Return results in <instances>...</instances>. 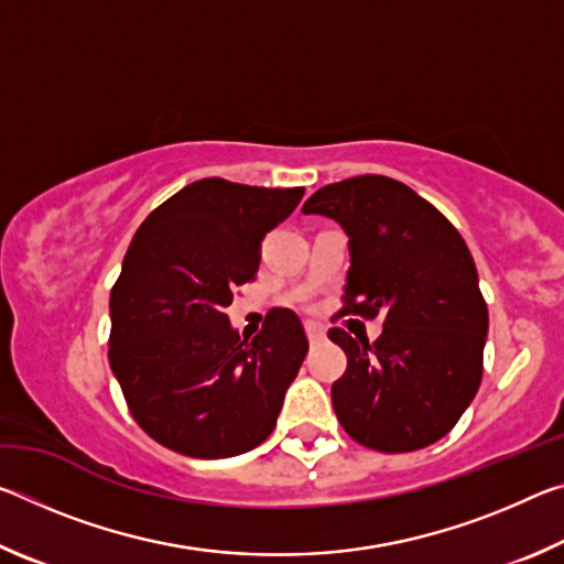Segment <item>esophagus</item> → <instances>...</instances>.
<instances>
[{
	"label": "esophagus",
	"mask_w": 564,
	"mask_h": 564,
	"mask_svg": "<svg viewBox=\"0 0 564 564\" xmlns=\"http://www.w3.org/2000/svg\"><path fill=\"white\" fill-rule=\"evenodd\" d=\"M305 336H308L311 343H321L323 338H326V328H323L316 321H308L305 323Z\"/></svg>",
	"instance_id": "obj_1"
}]
</instances>
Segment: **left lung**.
Wrapping results in <instances>:
<instances>
[{"mask_svg": "<svg viewBox=\"0 0 564 564\" xmlns=\"http://www.w3.org/2000/svg\"><path fill=\"white\" fill-rule=\"evenodd\" d=\"M303 214L338 221L350 269L333 316H383V333L352 338L330 328L348 368L330 388L352 441L410 453L455 427L482 380L488 303L463 236L413 188L388 176H352L318 188Z\"/></svg>", "mask_w": 564, "mask_h": 564, "instance_id": "8db88e82", "label": "left lung"}]
</instances>
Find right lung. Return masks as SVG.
Wrapping results in <instances>:
<instances>
[{
  "label": "right lung",
  "instance_id": "right-lung-1",
  "mask_svg": "<svg viewBox=\"0 0 564 564\" xmlns=\"http://www.w3.org/2000/svg\"><path fill=\"white\" fill-rule=\"evenodd\" d=\"M303 194L202 178L131 238L109 299V362L133 420L169 451L216 460L273 433L308 338L293 311L271 308L259 336L241 340L226 308Z\"/></svg>",
  "mask_w": 564,
  "mask_h": 564
}]
</instances>
